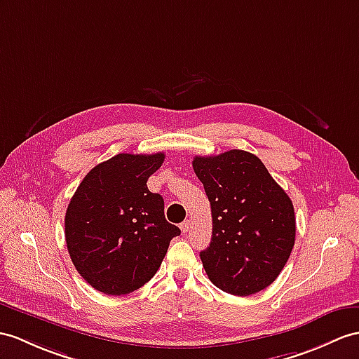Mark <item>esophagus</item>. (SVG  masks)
Masks as SVG:
<instances>
[{"mask_svg":"<svg viewBox=\"0 0 359 359\" xmlns=\"http://www.w3.org/2000/svg\"><path fill=\"white\" fill-rule=\"evenodd\" d=\"M180 229H181L182 233L186 234V233L190 230V221H184V222H182V224L180 225Z\"/></svg>","mask_w":359,"mask_h":359,"instance_id":"obj_1","label":"esophagus"}]
</instances>
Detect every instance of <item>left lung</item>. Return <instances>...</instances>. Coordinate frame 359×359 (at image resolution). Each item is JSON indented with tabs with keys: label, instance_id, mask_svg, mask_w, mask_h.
Masks as SVG:
<instances>
[{
	"label": "left lung",
	"instance_id": "left-lung-1",
	"mask_svg": "<svg viewBox=\"0 0 359 359\" xmlns=\"http://www.w3.org/2000/svg\"><path fill=\"white\" fill-rule=\"evenodd\" d=\"M212 207L213 231L201 260L224 292L247 297L273 283L295 242L294 205L255 154L195 156Z\"/></svg>",
	"mask_w": 359,
	"mask_h": 359
}]
</instances>
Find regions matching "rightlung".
I'll list each match as a JSON object with an SVG mask.
<instances>
[{
	"mask_svg": "<svg viewBox=\"0 0 359 359\" xmlns=\"http://www.w3.org/2000/svg\"><path fill=\"white\" fill-rule=\"evenodd\" d=\"M164 154H118L93 168L65 213L67 248L77 273L94 290L125 295L158 271L180 236L165 221L164 201L147 189Z\"/></svg>",
	"mask_w": 359,
	"mask_h": 359,
	"instance_id": "obj_1",
	"label": "right lung"
}]
</instances>
